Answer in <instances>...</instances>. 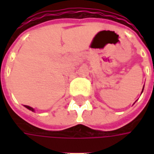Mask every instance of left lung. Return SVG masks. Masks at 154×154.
Segmentation results:
<instances>
[{"instance_id":"left-lung-1","label":"left lung","mask_w":154,"mask_h":154,"mask_svg":"<svg viewBox=\"0 0 154 154\" xmlns=\"http://www.w3.org/2000/svg\"><path fill=\"white\" fill-rule=\"evenodd\" d=\"M143 90H142V92H143Z\"/></svg>"}]
</instances>
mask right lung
Here are the masks:
<instances>
[{
	"label": "right lung",
	"mask_w": 154,
	"mask_h": 154,
	"mask_svg": "<svg viewBox=\"0 0 154 154\" xmlns=\"http://www.w3.org/2000/svg\"><path fill=\"white\" fill-rule=\"evenodd\" d=\"M25 106L26 107V108H27V109H29V110H31V111H35V110H34V109H33V108H32V107L29 106Z\"/></svg>",
	"instance_id": "obj_1"
}]
</instances>
